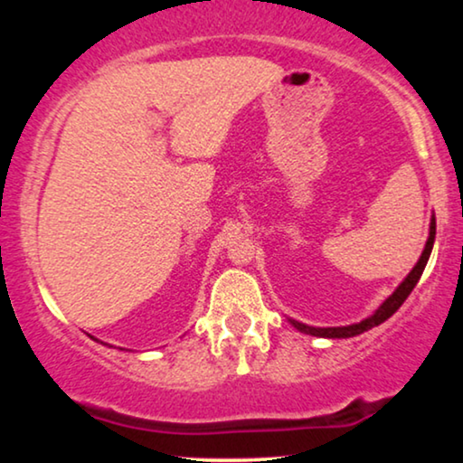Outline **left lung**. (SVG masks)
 Returning a JSON list of instances; mask_svg holds the SVG:
<instances>
[{
	"label": "left lung",
	"instance_id": "left-lung-1",
	"mask_svg": "<svg viewBox=\"0 0 463 463\" xmlns=\"http://www.w3.org/2000/svg\"><path fill=\"white\" fill-rule=\"evenodd\" d=\"M434 236H436V219L432 217V223H430V238L426 242V249H423L420 261H417V265L413 268V271L404 278V282L398 287L394 293H392L388 299L383 301V306L377 309L375 314L369 316V318L358 322V325H350V326H333V328H316V326H306L301 325V322H295L290 320L293 325L299 328L301 333H307V335H314V337H331V339H345V337H354V335H360L364 331H369V328L382 325V322H385L390 318L392 314L396 312L398 307L402 306L404 301H407V297L411 295V290L415 288V284L420 282V278L423 274V268H426L428 259H430V252H432V246H434Z\"/></svg>",
	"mask_w": 463,
	"mask_h": 463
}]
</instances>
